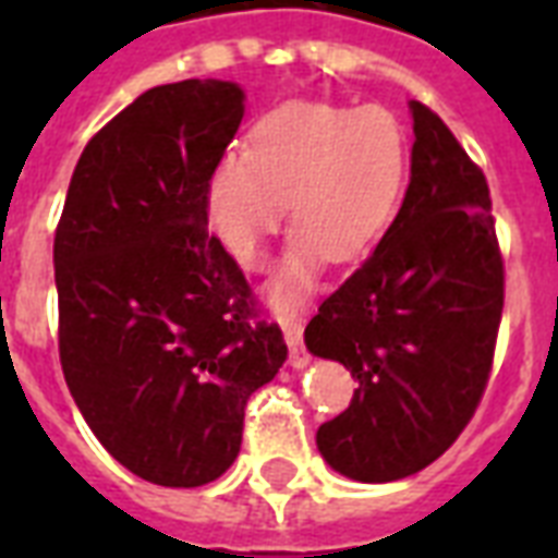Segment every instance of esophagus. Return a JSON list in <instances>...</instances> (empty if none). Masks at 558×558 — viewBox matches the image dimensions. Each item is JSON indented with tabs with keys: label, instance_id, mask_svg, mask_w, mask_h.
Segmentation results:
<instances>
[{
	"label": "esophagus",
	"instance_id": "obj_1",
	"mask_svg": "<svg viewBox=\"0 0 558 558\" xmlns=\"http://www.w3.org/2000/svg\"><path fill=\"white\" fill-rule=\"evenodd\" d=\"M280 327H283V339L289 344V365L301 371V367L310 365V353H306L304 341H301L304 339V327H301L295 315H280Z\"/></svg>",
	"mask_w": 558,
	"mask_h": 558
}]
</instances>
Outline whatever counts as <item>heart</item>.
I'll list each match as a JSON object with an SVG mask.
<instances>
[{
	"instance_id": "heart-1",
	"label": "heart",
	"mask_w": 558,
	"mask_h": 558,
	"mask_svg": "<svg viewBox=\"0 0 558 558\" xmlns=\"http://www.w3.org/2000/svg\"><path fill=\"white\" fill-rule=\"evenodd\" d=\"M405 179V133L388 109L295 100L254 124L248 150L214 165L205 214L226 252L260 269L289 202L298 231L269 298L295 306L315 289L324 260L356 263L376 248Z\"/></svg>"
}]
</instances>
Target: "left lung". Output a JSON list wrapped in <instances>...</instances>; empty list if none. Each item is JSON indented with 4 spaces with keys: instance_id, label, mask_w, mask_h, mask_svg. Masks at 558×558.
<instances>
[{
    "instance_id": "left-lung-1",
    "label": "left lung",
    "mask_w": 558,
    "mask_h": 558,
    "mask_svg": "<svg viewBox=\"0 0 558 558\" xmlns=\"http://www.w3.org/2000/svg\"><path fill=\"white\" fill-rule=\"evenodd\" d=\"M411 179L376 252L332 292L304 344L359 379L315 434L327 466L390 484L440 458L484 397L504 310V260L484 173L420 100Z\"/></svg>"
}]
</instances>
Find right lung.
Segmentation results:
<instances>
[{
	"mask_svg": "<svg viewBox=\"0 0 558 558\" xmlns=\"http://www.w3.org/2000/svg\"><path fill=\"white\" fill-rule=\"evenodd\" d=\"M243 112L231 81L147 89L86 144L57 226L65 385L100 446L159 486L217 481L245 402L287 362L208 234L205 185Z\"/></svg>",
	"mask_w": 558,
	"mask_h": 558,
	"instance_id": "right-lung-1",
	"label": "right lung"
}]
</instances>
